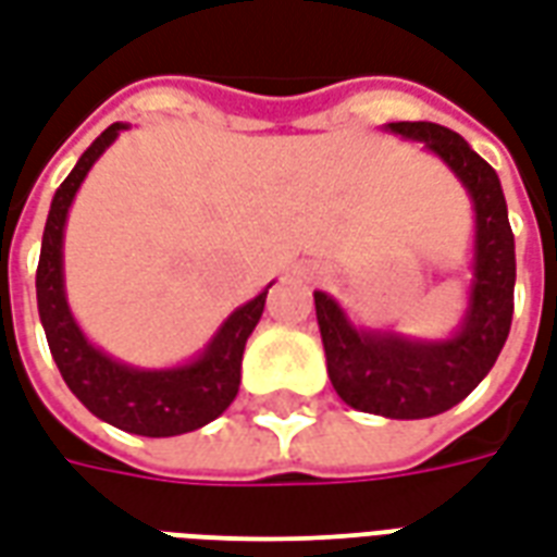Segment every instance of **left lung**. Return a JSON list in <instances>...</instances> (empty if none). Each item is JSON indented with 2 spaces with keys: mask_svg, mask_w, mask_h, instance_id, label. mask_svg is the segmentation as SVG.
Masks as SVG:
<instances>
[{
  "mask_svg": "<svg viewBox=\"0 0 557 557\" xmlns=\"http://www.w3.org/2000/svg\"><path fill=\"white\" fill-rule=\"evenodd\" d=\"M385 129L424 141L472 198L474 258L462 323L448 338L421 341L392 329L356 326L323 290H314V308L329 380L341 400L371 416L409 421L448 412L490 373L513 318L517 255L502 181L469 141L430 121H392Z\"/></svg>",
  "mask_w": 557,
  "mask_h": 557,
  "instance_id": "1",
  "label": "left lung"
}]
</instances>
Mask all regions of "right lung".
Wrapping results in <instances>:
<instances>
[{
	"label": "right lung",
	"instance_id": "obj_1",
	"mask_svg": "<svg viewBox=\"0 0 557 557\" xmlns=\"http://www.w3.org/2000/svg\"><path fill=\"white\" fill-rule=\"evenodd\" d=\"M121 129H127L121 121L103 129L52 195L35 275L38 314L64 383L88 412L136 436H181L210 424L237 397L243 350L251 329L261 320L263 302L273 284H267V290L246 306L231 311L228 320L195 359L174 368H133L85 338L64 294V225L85 174L91 172V165L103 157V150L117 139Z\"/></svg>",
	"mask_w": 557,
	"mask_h": 557
}]
</instances>
